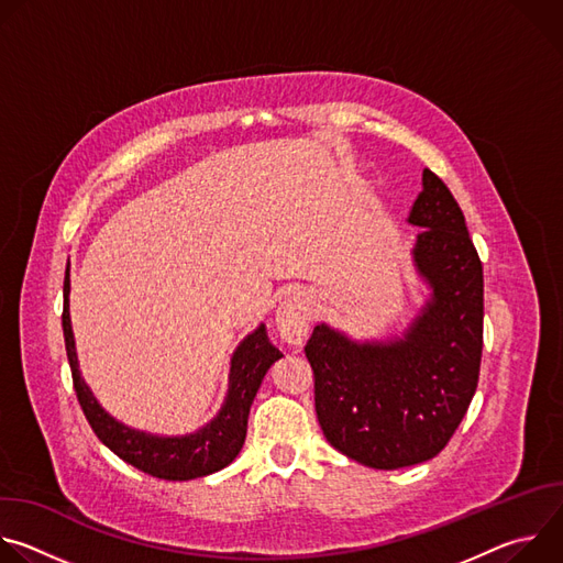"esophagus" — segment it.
Instances as JSON below:
<instances>
[{"label": "esophagus", "mask_w": 563, "mask_h": 563, "mask_svg": "<svg viewBox=\"0 0 563 563\" xmlns=\"http://www.w3.org/2000/svg\"><path fill=\"white\" fill-rule=\"evenodd\" d=\"M311 323V300L305 291L287 296L276 309V330L289 345H300L309 334Z\"/></svg>", "instance_id": "34e87169"}]
</instances>
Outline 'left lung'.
<instances>
[{"label":"left lung","instance_id":"1","mask_svg":"<svg viewBox=\"0 0 563 563\" xmlns=\"http://www.w3.org/2000/svg\"><path fill=\"white\" fill-rule=\"evenodd\" d=\"M408 222L430 296L404 336L354 341L320 323L305 345L325 439L345 456L396 470L437 456L476 391L484 350V267L450 189L423 169Z\"/></svg>","mask_w":563,"mask_h":563}]
</instances>
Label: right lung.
I'll return each instance as SVG.
<instances>
[{
    "mask_svg": "<svg viewBox=\"0 0 563 563\" xmlns=\"http://www.w3.org/2000/svg\"><path fill=\"white\" fill-rule=\"evenodd\" d=\"M68 294L70 274L66 269L62 313L66 356L73 372L77 400L79 406H82L85 417L91 423L98 439L129 465L167 481H189L227 467L245 443L250 408L267 369L283 356L269 343L265 325L261 323L235 347L229 367V389L220 412L196 432L183 437H163L120 423L98 404L91 387L85 383L82 374H79L75 339L70 328Z\"/></svg>",
    "mask_w": 563,
    "mask_h": 563,
    "instance_id": "right-lung-1",
    "label": "right lung"
}]
</instances>
